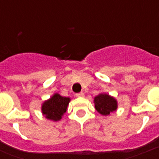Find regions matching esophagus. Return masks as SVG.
Listing matches in <instances>:
<instances>
[{
  "mask_svg": "<svg viewBox=\"0 0 159 159\" xmlns=\"http://www.w3.org/2000/svg\"><path fill=\"white\" fill-rule=\"evenodd\" d=\"M76 96H77V97H84V93H83V92H80V93L76 94Z\"/></svg>",
  "mask_w": 159,
  "mask_h": 159,
  "instance_id": "esophagus-1",
  "label": "esophagus"
}]
</instances>
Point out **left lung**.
<instances>
[{
	"mask_svg": "<svg viewBox=\"0 0 159 159\" xmlns=\"http://www.w3.org/2000/svg\"><path fill=\"white\" fill-rule=\"evenodd\" d=\"M95 109L102 116H110L118 108V102L114 97L107 93H100L94 97Z\"/></svg>",
	"mask_w": 159,
	"mask_h": 159,
	"instance_id": "obj_1",
	"label": "left lung"
}]
</instances>
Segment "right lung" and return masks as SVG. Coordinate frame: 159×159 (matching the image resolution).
<instances>
[{
	"mask_svg": "<svg viewBox=\"0 0 159 159\" xmlns=\"http://www.w3.org/2000/svg\"><path fill=\"white\" fill-rule=\"evenodd\" d=\"M70 97H62L58 93H54L49 99L43 102L41 111L46 119L53 121L60 120L67 111L69 104Z\"/></svg>",
	"mask_w": 159,
	"mask_h": 159,
	"instance_id": "add662e5",
	"label": "right lung"
}]
</instances>
